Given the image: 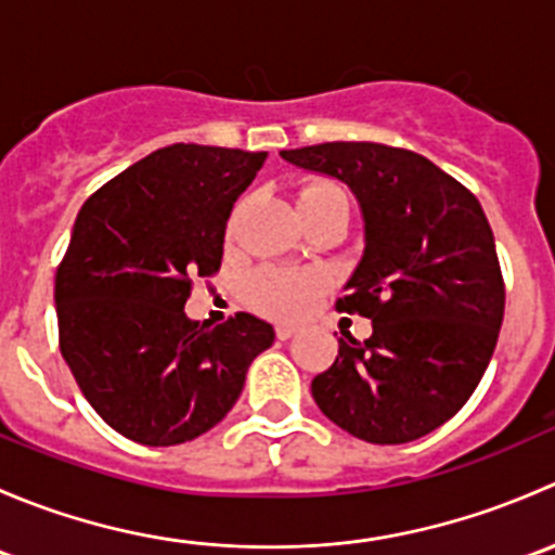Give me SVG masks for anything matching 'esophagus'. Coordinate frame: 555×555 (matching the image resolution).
Returning a JSON list of instances; mask_svg holds the SVG:
<instances>
[{
  "instance_id": "esophagus-1",
  "label": "esophagus",
  "mask_w": 555,
  "mask_h": 555,
  "mask_svg": "<svg viewBox=\"0 0 555 555\" xmlns=\"http://www.w3.org/2000/svg\"><path fill=\"white\" fill-rule=\"evenodd\" d=\"M298 333V327H295V324H287V322H279L276 324V335L282 340H287V338H293V335Z\"/></svg>"
}]
</instances>
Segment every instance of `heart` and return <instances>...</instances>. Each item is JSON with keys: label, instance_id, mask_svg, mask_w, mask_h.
<instances>
[{"label": "heart", "instance_id": "b5f03b06", "mask_svg": "<svg viewBox=\"0 0 555 555\" xmlns=\"http://www.w3.org/2000/svg\"><path fill=\"white\" fill-rule=\"evenodd\" d=\"M346 195L340 188L324 179H311L298 190V209L304 217L319 215L333 206H344ZM322 279L311 271H289V268H260L246 282L249 300L260 311L273 317H300L309 311L317 298Z\"/></svg>", "mask_w": 555, "mask_h": 555}]
</instances>
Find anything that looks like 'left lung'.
I'll list each match as a JSON object with an SVG mask.
<instances>
[{
	"label": "left lung",
	"instance_id": "1",
	"mask_svg": "<svg viewBox=\"0 0 555 555\" xmlns=\"http://www.w3.org/2000/svg\"><path fill=\"white\" fill-rule=\"evenodd\" d=\"M279 155L349 184L365 222L338 311L371 319L373 335L338 340L311 382L319 411L367 443L424 438L469 400L500 338L505 284L478 198L411 150L327 142Z\"/></svg>",
	"mask_w": 555,
	"mask_h": 555
}]
</instances>
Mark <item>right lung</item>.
I'll return each instance as SVG.
<instances>
[{"label": "right lung", "mask_w": 555, "mask_h": 555, "mask_svg": "<svg viewBox=\"0 0 555 555\" xmlns=\"http://www.w3.org/2000/svg\"><path fill=\"white\" fill-rule=\"evenodd\" d=\"M268 153L171 144L82 204L55 273L61 354L93 411L122 438L179 446L236 405L276 333L236 313L188 319L190 279L222 262L225 225Z\"/></svg>", "instance_id": "obj_1"}]
</instances>
